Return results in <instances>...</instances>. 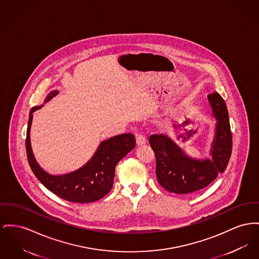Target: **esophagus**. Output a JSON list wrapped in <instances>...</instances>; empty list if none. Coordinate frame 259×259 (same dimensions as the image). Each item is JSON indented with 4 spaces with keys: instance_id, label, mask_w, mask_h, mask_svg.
I'll return each instance as SVG.
<instances>
[{
    "instance_id": "esophagus-1",
    "label": "esophagus",
    "mask_w": 259,
    "mask_h": 259,
    "mask_svg": "<svg viewBox=\"0 0 259 259\" xmlns=\"http://www.w3.org/2000/svg\"><path fill=\"white\" fill-rule=\"evenodd\" d=\"M146 142H147V140L144 135L138 134L137 137H136V143H137L138 146H143L146 144Z\"/></svg>"
}]
</instances>
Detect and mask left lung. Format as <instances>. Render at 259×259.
<instances>
[{
  "label": "left lung",
  "mask_w": 259,
  "mask_h": 259,
  "mask_svg": "<svg viewBox=\"0 0 259 259\" xmlns=\"http://www.w3.org/2000/svg\"><path fill=\"white\" fill-rule=\"evenodd\" d=\"M217 119L212 143V160H196L187 156L170 139L159 134L149 137L155 154V174L159 185L174 194H191L208 186L223 173L232 153V132L228 109L223 98L216 92L207 95Z\"/></svg>",
  "instance_id": "1"
}]
</instances>
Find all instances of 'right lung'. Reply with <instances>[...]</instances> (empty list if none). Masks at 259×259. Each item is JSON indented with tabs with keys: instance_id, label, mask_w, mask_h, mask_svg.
Returning a JSON list of instances; mask_svg holds the SVG:
<instances>
[{
	"instance_id": "obj_1",
	"label": "right lung",
	"mask_w": 259,
	"mask_h": 259,
	"mask_svg": "<svg viewBox=\"0 0 259 259\" xmlns=\"http://www.w3.org/2000/svg\"><path fill=\"white\" fill-rule=\"evenodd\" d=\"M57 94L58 91L51 92L45 102L50 101ZM41 107L42 106L32 107L30 110L25 143L27 159L37 179L49 191L68 201L86 203L104 198L112 188L116 164L135 148V136L127 133L104 141L86 165L67 175L53 176L38 165L31 150L29 132L32 112Z\"/></svg>"
}]
</instances>
